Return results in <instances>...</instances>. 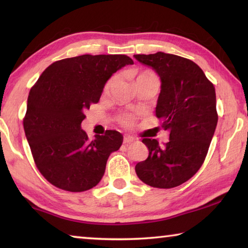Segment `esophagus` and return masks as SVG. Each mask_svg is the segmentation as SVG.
<instances>
[{
	"mask_svg": "<svg viewBox=\"0 0 248 248\" xmlns=\"http://www.w3.org/2000/svg\"><path fill=\"white\" fill-rule=\"evenodd\" d=\"M134 141H136V140H134V138L130 137V136H124V143L130 144V143H132V142H134Z\"/></svg>",
	"mask_w": 248,
	"mask_h": 248,
	"instance_id": "esophagus-1",
	"label": "esophagus"
}]
</instances>
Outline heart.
Here are the masks:
<instances>
[{
  "mask_svg": "<svg viewBox=\"0 0 248 248\" xmlns=\"http://www.w3.org/2000/svg\"><path fill=\"white\" fill-rule=\"evenodd\" d=\"M144 74H146V75H152V74H150V73H144ZM144 74H141V75H144ZM115 81H116V78H112L109 79V81H108V82H107V84H106V86H105V90H106V91H109V90H110V89H111V86L114 85Z\"/></svg>",
  "mask_w": 248,
  "mask_h": 248,
  "instance_id": "obj_1",
  "label": "heart"
}]
</instances>
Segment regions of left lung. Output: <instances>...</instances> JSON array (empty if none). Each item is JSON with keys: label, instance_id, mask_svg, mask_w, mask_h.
I'll list each match as a JSON object with an SVG mask.
<instances>
[{"label": "left lung", "instance_id": "left-lung-1", "mask_svg": "<svg viewBox=\"0 0 248 248\" xmlns=\"http://www.w3.org/2000/svg\"><path fill=\"white\" fill-rule=\"evenodd\" d=\"M161 79L155 115L170 132L161 146L144 138L149 156L136 165L142 182L155 188H173L187 182L202 165L215 134L217 114L216 90L195 62L175 54H134Z\"/></svg>", "mask_w": 248, "mask_h": 248}]
</instances>
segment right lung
<instances>
[{"instance_id": "obj_1", "label": "right lung", "mask_w": 248, "mask_h": 248, "mask_svg": "<svg viewBox=\"0 0 248 248\" xmlns=\"http://www.w3.org/2000/svg\"><path fill=\"white\" fill-rule=\"evenodd\" d=\"M133 64L124 54H83L56 61L31 87L24 130L37 167L50 184L79 192L103 178L107 159L124 137L116 130L89 140L84 111L97 103L111 75Z\"/></svg>"}]
</instances>
